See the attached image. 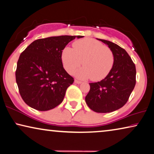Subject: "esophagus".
I'll use <instances>...</instances> for the list:
<instances>
[{"label":"esophagus","mask_w":154,"mask_h":154,"mask_svg":"<svg viewBox=\"0 0 154 154\" xmlns=\"http://www.w3.org/2000/svg\"><path fill=\"white\" fill-rule=\"evenodd\" d=\"M75 83H76V84H81L82 82H81V81H79V80L75 79Z\"/></svg>","instance_id":"obj_1"}]
</instances>
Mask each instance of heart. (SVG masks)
Returning <instances> with one entry per match:
<instances>
[{
	"label": "heart",
	"mask_w": 154,
	"mask_h": 154,
	"mask_svg": "<svg viewBox=\"0 0 154 154\" xmlns=\"http://www.w3.org/2000/svg\"><path fill=\"white\" fill-rule=\"evenodd\" d=\"M72 45L73 48H64L61 54L63 66L68 73L72 74L83 61L84 67L77 71V77H91L93 81H100L109 74L113 67L115 57L109 47L90 38L77 40Z\"/></svg>",
	"instance_id": "obj_1"
}]
</instances>
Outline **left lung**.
I'll return each instance as SVG.
<instances>
[{
    "instance_id": "8db88e82",
    "label": "left lung",
    "mask_w": 154,
    "mask_h": 154,
    "mask_svg": "<svg viewBox=\"0 0 154 154\" xmlns=\"http://www.w3.org/2000/svg\"><path fill=\"white\" fill-rule=\"evenodd\" d=\"M113 52V67L102 81L90 83L86 96L88 107L97 113H110L127 102L136 85V69L134 61L124 48L109 41L100 39Z\"/></svg>"
}]
</instances>
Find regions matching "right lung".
I'll return each instance as SVG.
<instances>
[{
	"label": "right lung",
	"instance_id": "right-lung-1",
	"mask_svg": "<svg viewBox=\"0 0 154 154\" xmlns=\"http://www.w3.org/2000/svg\"><path fill=\"white\" fill-rule=\"evenodd\" d=\"M82 36H59L33 41L20 54L16 81L22 99L33 109L48 111L60 104L74 82L63 68L61 54L66 45Z\"/></svg>",
	"mask_w": 154,
	"mask_h": 154
}]
</instances>
